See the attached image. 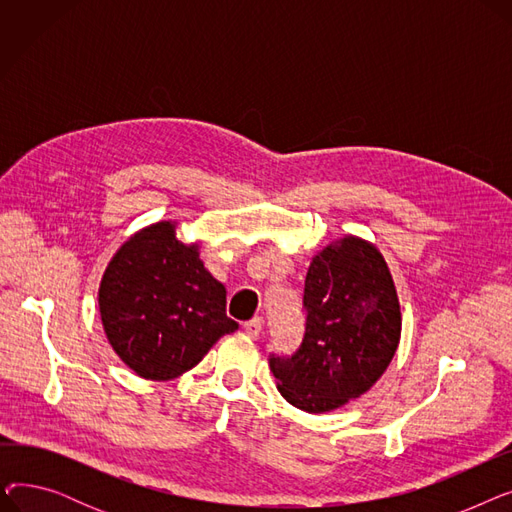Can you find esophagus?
Masks as SVG:
<instances>
[{"instance_id":"obj_1","label":"esophagus","mask_w":512,"mask_h":512,"mask_svg":"<svg viewBox=\"0 0 512 512\" xmlns=\"http://www.w3.org/2000/svg\"><path fill=\"white\" fill-rule=\"evenodd\" d=\"M263 330V319L261 317H253L249 321H245V332L251 336V338H257Z\"/></svg>"}]
</instances>
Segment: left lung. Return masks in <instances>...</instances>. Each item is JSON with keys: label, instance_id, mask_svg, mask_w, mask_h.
Returning <instances> with one entry per match:
<instances>
[{"label": "left lung", "instance_id": "8db88e82", "mask_svg": "<svg viewBox=\"0 0 512 512\" xmlns=\"http://www.w3.org/2000/svg\"><path fill=\"white\" fill-rule=\"evenodd\" d=\"M303 311L299 348L272 353L270 367L292 407L326 413L365 394L396 353L400 307L380 251L346 236L313 257Z\"/></svg>", "mask_w": 512, "mask_h": 512}]
</instances>
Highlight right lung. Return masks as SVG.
<instances>
[{"label": "right lung", "instance_id": "obj_1", "mask_svg": "<svg viewBox=\"0 0 512 512\" xmlns=\"http://www.w3.org/2000/svg\"><path fill=\"white\" fill-rule=\"evenodd\" d=\"M99 311L116 355L145 380H174L193 369L224 334L226 288L199 259L197 247L157 222L128 238L99 288Z\"/></svg>", "mask_w": 512, "mask_h": 512}]
</instances>
